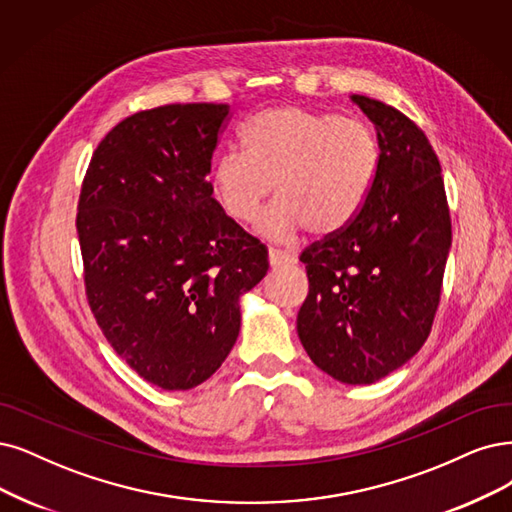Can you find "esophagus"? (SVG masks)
Masks as SVG:
<instances>
[{"label": "esophagus", "instance_id": "34e87169", "mask_svg": "<svg viewBox=\"0 0 512 512\" xmlns=\"http://www.w3.org/2000/svg\"><path fill=\"white\" fill-rule=\"evenodd\" d=\"M268 261L272 268H282V266H293L295 263V255L289 251H282V249H270L268 251Z\"/></svg>", "mask_w": 512, "mask_h": 512}]
</instances>
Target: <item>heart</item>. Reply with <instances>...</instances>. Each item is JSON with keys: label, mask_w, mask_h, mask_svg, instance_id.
Masks as SVG:
<instances>
[{"label": "heart", "mask_w": 512, "mask_h": 512, "mask_svg": "<svg viewBox=\"0 0 512 512\" xmlns=\"http://www.w3.org/2000/svg\"><path fill=\"white\" fill-rule=\"evenodd\" d=\"M242 151L213 162L211 189L227 217L249 223L274 185L259 232L287 240L342 232L365 206L380 168L373 130L356 118L304 107L261 111L240 130Z\"/></svg>", "instance_id": "heart-1"}]
</instances>
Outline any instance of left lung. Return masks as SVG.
I'll return each instance as SVG.
<instances>
[{"label": "left lung", "instance_id": "1", "mask_svg": "<svg viewBox=\"0 0 512 512\" xmlns=\"http://www.w3.org/2000/svg\"><path fill=\"white\" fill-rule=\"evenodd\" d=\"M380 168L356 219L301 253L310 293L297 333L312 363L342 384H373L418 354L439 306L451 246L441 164L399 109L363 94Z\"/></svg>", "mask_w": 512, "mask_h": 512}]
</instances>
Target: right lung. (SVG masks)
Returning <instances> with one entry per match:
<instances>
[{
    "mask_svg": "<svg viewBox=\"0 0 512 512\" xmlns=\"http://www.w3.org/2000/svg\"><path fill=\"white\" fill-rule=\"evenodd\" d=\"M230 105L139 111L99 143L78 204L90 310L111 348L162 390L206 382L240 333L268 249L213 198Z\"/></svg>",
    "mask_w": 512,
    "mask_h": 512,
    "instance_id": "obj_1",
    "label": "right lung"
}]
</instances>
